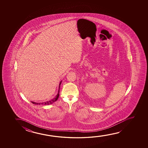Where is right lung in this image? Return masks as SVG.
Segmentation results:
<instances>
[{"instance_id":"right-lung-1","label":"right lung","mask_w":148,"mask_h":148,"mask_svg":"<svg viewBox=\"0 0 148 148\" xmlns=\"http://www.w3.org/2000/svg\"><path fill=\"white\" fill-rule=\"evenodd\" d=\"M61 82H62V81L60 82V84H59V91H58V93L57 95L56 96V97H54L52 100L49 101L44 102V103H35V102H34V101H31V103H33V104H34V105H51V104H52L53 103H54L55 101H57V99H58V98H59L60 88V85H61Z\"/></svg>"}]
</instances>
